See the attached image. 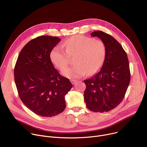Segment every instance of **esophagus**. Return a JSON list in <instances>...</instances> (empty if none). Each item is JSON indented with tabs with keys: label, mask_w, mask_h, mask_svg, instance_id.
Masks as SVG:
<instances>
[{
	"label": "esophagus",
	"mask_w": 147,
	"mask_h": 147,
	"mask_svg": "<svg viewBox=\"0 0 147 147\" xmlns=\"http://www.w3.org/2000/svg\"><path fill=\"white\" fill-rule=\"evenodd\" d=\"M71 83H72V84L75 85L76 84L77 82V81H76V80H71Z\"/></svg>",
	"instance_id": "obj_1"
}]
</instances>
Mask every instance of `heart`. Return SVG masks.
Segmentation results:
<instances>
[{"label":"heart","instance_id":"heart-1","mask_svg":"<svg viewBox=\"0 0 147 147\" xmlns=\"http://www.w3.org/2000/svg\"><path fill=\"white\" fill-rule=\"evenodd\" d=\"M63 47H55L50 53L52 62L60 70L69 63V56L76 57L73 67L63 71L64 76L71 78H80L86 74L91 76L102 67L106 56V47L102 40L84 36H74L66 40Z\"/></svg>","mask_w":147,"mask_h":147}]
</instances>
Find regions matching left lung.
<instances>
[{"label":"left lung","instance_id":"left-lung-1","mask_svg":"<svg viewBox=\"0 0 147 147\" xmlns=\"http://www.w3.org/2000/svg\"><path fill=\"white\" fill-rule=\"evenodd\" d=\"M106 47V56L100 70L84 80V94L86 106L95 112L112 110L122 101L130 81L129 63L126 53L113 36L101 31L91 34Z\"/></svg>","mask_w":147,"mask_h":147}]
</instances>
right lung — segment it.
Wrapping results in <instances>:
<instances>
[{"instance_id":"add662e5","label":"right lung","mask_w":147,"mask_h":147,"mask_svg":"<svg viewBox=\"0 0 147 147\" xmlns=\"http://www.w3.org/2000/svg\"><path fill=\"white\" fill-rule=\"evenodd\" d=\"M60 40L48 35L32 39L21 51L14 67V81L21 100L40 116L52 117L63 111L65 95L73 87L51 60V52Z\"/></svg>"}]
</instances>
